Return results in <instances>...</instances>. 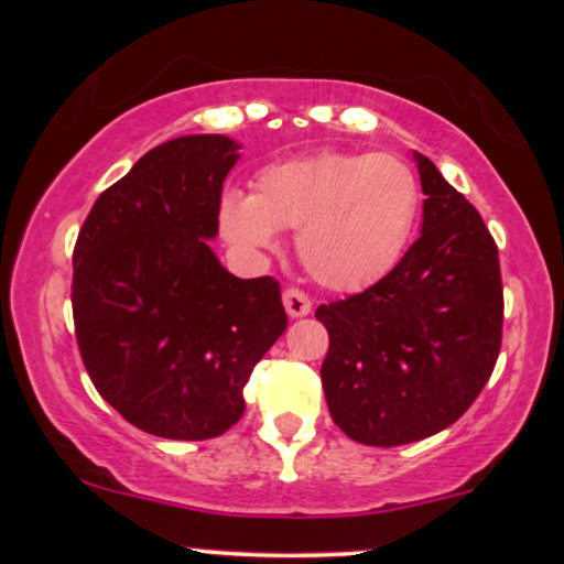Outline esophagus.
<instances>
[{
    "mask_svg": "<svg viewBox=\"0 0 564 564\" xmlns=\"http://www.w3.org/2000/svg\"><path fill=\"white\" fill-rule=\"evenodd\" d=\"M283 307H286V313L291 315V318H304V315L313 310V300H310L302 289L291 286L283 291Z\"/></svg>",
    "mask_w": 564,
    "mask_h": 564,
    "instance_id": "obj_1",
    "label": "esophagus"
}]
</instances>
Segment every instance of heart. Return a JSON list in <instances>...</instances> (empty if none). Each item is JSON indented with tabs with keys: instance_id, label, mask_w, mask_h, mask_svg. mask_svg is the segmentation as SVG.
Listing matches in <instances>:
<instances>
[{
	"instance_id": "1",
	"label": "heart",
	"mask_w": 564,
	"mask_h": 564,
	"mask_svg": "<svg viewBox=\"0 0 564 564\" xmlns=\"http://www.w3.org/2000/svg\"><path fill=\"white\" fill-rule=\"evenodd\" d=\"M419 209L422 185L403 159L323 151L262 166L251 196L219 200V228L243 249H273L275 228L300 230L304 270L328 289L358 291L398 264Z\"/></svg>"
}]
</instances>
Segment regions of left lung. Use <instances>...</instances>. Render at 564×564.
<instances>
[{"label":"left lung","mask_w":564,"mask_h":564,"mask_svg":"<svg viewBox=\"0 0 564 564\" xmlns=\"http://www.w3.org/2000/svg\"><path fill=\"white\" fill-rule=\"evenodd\" d=\"M424 223L381 281L321 304L328 328L321 381L334 424L355 443L392 448L467 413L501 352L498 246L480 212L419 156Z\"/></svg>","instance_id":"obj_1"}]
</instances>
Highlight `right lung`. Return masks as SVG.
<instances>
[{
    "label": "right lung",
    "instance_id": "obj_1",
    "mask_svg": "<svg viewBox=\"0 0 564 564\" xmlns=\"http://www.w3.org/2000/svg\"><path fill=\"white\" fill-rule=\"evenodd\" d=\"M223 134H187L100 193L74 246V328L95 390L156 437L209 440L243 416V387L286 332L273 275H230L217 236L238 159Z\"/></svg>",
    "mask_w": 564,
    "mask_h": 564
}]
</instances>
